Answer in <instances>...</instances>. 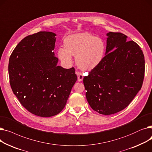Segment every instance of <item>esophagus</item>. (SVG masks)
Wrapping results in <instances>:
<instances>
[{
  "mask_svg": "<svg viewBox=\"0 0 152 152\" xmlns=\"http://www.w3.org/2000/svg\"><path fill=\"white\" fill-rule=\"evenodd\" d=\"M76 75L77 76L78 81H82L83 80V78H84L83 74L79 71H76Z\"/></svg>",
  "mask_w": 152,
  "mask_h": 152,
  "instance_id": "34e87169",
  "label": "esophagus"
}]
</instances>
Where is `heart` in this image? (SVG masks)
Instances as JSON below:
<instances>
[{
	"instance_id": "heart-1",
	"label": "heart",
	"mask_w": 152,
	"mask_h": 152,
	"mask_svg": "<svg viewBox=\"0 0 152 152\" xmlns=\"http://www.w3.org/2000/svg\"><path fill=\"white\" fill-rule=\"evenodd\" d=\"M105 49V44L102 39L88 33H81L67 36L64 40V47L59 48L57 54L64 65H71L73 55L76 56L79 68L91 70L100 65Z\"/></svg>"
}]
</instances>
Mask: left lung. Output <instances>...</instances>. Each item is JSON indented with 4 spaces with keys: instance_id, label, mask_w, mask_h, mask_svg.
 I'll use <instances>...</instances> for the list:
<instances>
[{
    "instance_id": "left-lung-1",
    "label": "left lung",
    "mask_w": 152,
    "mask_h": 152,
    "mask_svg": "<svg viewBox=\"0 0 152 152\" xmlns=\"http://www.w3.org/2000/svg\"><path fill=\"white\" fill-rule=\"evenodd\" d=\"M105 56L100 65L85 76L86 99L99 113L110 115L129 105L140 90L145 73V59L139 45L127 41L121 33L107 34Z\"/></svg>"
}]
</instances>
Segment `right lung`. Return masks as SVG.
<instances>
[{"label": "right lung", "mask_w": 152, "mask_h": 152, "mask_svg": "<svg viewBox=\"0 0 152 152\" xmlns=\"http://www.w3.org/2000/svg\"><path fill=\"white\" fill-rule=\"evenodd\" d=\"M56 34L40 31L26 36L9 58L13 94L30 113L41 117L58 114L65 107L77 80L74 68L58 66L53 50Z\"/></svg>", "instance_id": "add662e5"}]
</instances>
